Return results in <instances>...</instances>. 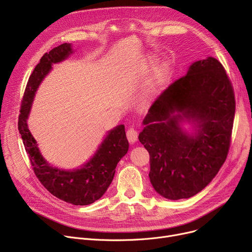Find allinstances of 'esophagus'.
<instances>
[{"label":"esophagus","mask_w":252,"mask_h":252,"mask_svg":"<svg viewBox=\"0 0 252 252\" xmlns=\"http://www.w3.org/2000/svg\"><path fill=\"white\" fill-rule=\"evenodd\" d=\"M126 137L130 144H134L138 140V131L134 127H130L126 130Z\"/></svg>","instance_id":"1"}]
</instances>
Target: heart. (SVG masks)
Masks as SVG:
<instances>
[{
  "mask_svg": "<svg viewBox=\"0 0 252 252\" xmlns=\"http://www.w3.org/2000/svg\"><path fill=\"white\" fill-rule=\"evenodd\" d=\"M155 64V60L152 58H149L146 63H145V67L146 68H152ZM169 74V64L168 62H162L159 66H158L156 71H155V76H154V81L152 82L151 86L149 87L147 93H146V96L148 98L152 97L156 91L159 89L162 85L165 84L166 79L168 77Z\"/></svg>",
  "mask_w": 252,
  "mask_h": 252,
  "instance_id": "1",
  "label": "heart"
}]
</instances>
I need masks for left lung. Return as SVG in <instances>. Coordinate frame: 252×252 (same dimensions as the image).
Segmentation results:
<instances>
[{
	"label": "left lung",
	"instance_id": "8db88e82",
	"mask_svg": "<svg viewBox=\"0 0 252 252\" xmlns=\"http://www.w3.org/2000/svg\"><path fill=\"white\" fill-rule=\"evenodd\" d=\"M234 115V92L220 62L214 57L193 62L143 121L139 141L150 155L154 190L169 200L203 190L226 160Z\"/></svg>",
	"mask_w": 252,
	"mask_h": 252
}]
</instances>
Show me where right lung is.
I'll return each mask as SVG.
<instances>
[{"instance_id":"add662e5","label":"right lung","mask_w":252,"mask_h":252,"mask_svg":"<svg viewBox=\"0 0 252 252\" xmlns=\"http://www.w3.org/2000/svg\"><path fill=\"white\" fill-rule=\"evenodd\" d=\"M72 45L64 43L41 58L30 76L21 104L18 129L35 176L43 186L59 199L73 205H88L107 191L119 160L127 153L128 141L125 126L119 125L107 131L98 149L79 167L63 169L53 166L39 151L38 145L29 128L28 119L35 93L51 72L53 64L60 63L73 54Z\"/></svg>"}]
</instances>
